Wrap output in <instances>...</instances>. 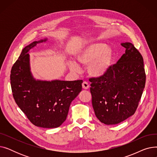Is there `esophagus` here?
Segmentation results:
<instances>
[{
	"label": "esophagus",
	"mask_w": 157,
	"mask_h": 157,
	"mask_svg": "<svg viewBox=\"0 0 157 157\" xmlns=\"http://www.w3.org/2000/svg\"><path fill=\"white\" fill-rule=\"evenodd\" d=\"M82 87H83V88L85 90H88L90 88V86L87 82L85 81V82H83V84H82Z\"/></svg>",
	"instance_id": "obj_1"
}]
</instances>
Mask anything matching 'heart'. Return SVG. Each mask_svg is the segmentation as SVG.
<instances>
[{"instance_id": "1", "label": "heart", "mask_w": 157, "mask_h": 157, "mask_svg": "<svg viewBox=\"0 0 157 157\" xmlns=\"http://www.w3.org/2000/svg\"><path fill=\"white\" fill-rule=\"evenodd\" d=\"M77 61L83 65H88L87 71L90 76L101 78L109 72L113 64V49L105 44L98 42L89 43L84 45L75 54ZM69 67L72 72H78L79 67L75 62H71Z\"/></svg>"}]
</instances>
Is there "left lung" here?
I'll list each match as a JSON object with an SVG mask.
<instances>
[{"label":"left lung","instance_id":"obj_1","mask_svg":"<svg viewBox=\"0 0 157 157\" xmlns=\"http://www.w3.org/2000/svg\"><path fill=\"white\" fill-rule=\"evenodd\" d=\"M126 48L117 64L105 76L90 79L92 106L96 117L105 125H115L133 115L146 83L143 56L134 45Z\"/></svg>","mask_w":157,"mask_h":157}]
</instances>
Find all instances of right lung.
Returning <instances> with one entry per match:
<instances>
[{"label": "right lung", "mask_w": 157, "mask_h": 157, "mask_svg": "<svg viewBox=\"0 0 157 157\" xmlns=\"http://www.w3.org/2000/svg\"><path fill=\"white\" fill-rule=\"evenodd\" d=\"M48 38L25 47L12 67L10 80L16 103L37 127L56 128L67 118L70 105L82 90V80L36 79L31 72L29 51Z\"/></svg>", "instance_id": "obj_1"}]
</instances>
